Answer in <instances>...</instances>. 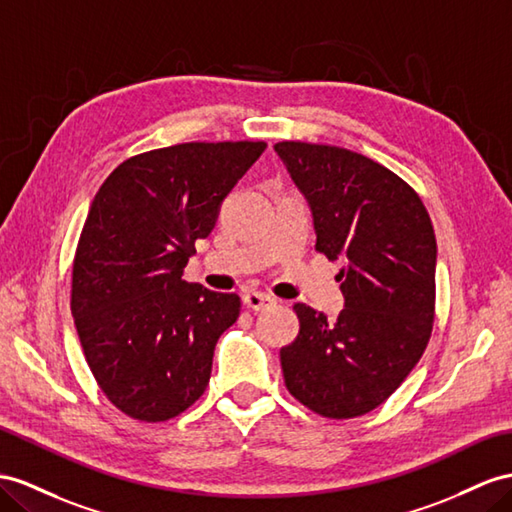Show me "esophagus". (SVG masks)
<instances>
[{
    "label": "esophagus",
    "instance_id": "34e87169",
    "mask_svg": "<svg viewBox=\"0 0 512 512\" xmlns=\"http://www.w3.org/2000/svg\"><path fill=\"white\" fill-rule=\"evenodd\" d=\"M242 300H244V305L248 309H253V311H261V309H266V307H270L274 303V298L264 294V292H246L242 296Z\"/></svg>",
    "mask_w": 512,
    "mask_h": 512
}]
</instances>
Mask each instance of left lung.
I'll return each mask as SVG.
<instances>
[{"label": "left lung", "mask_w": 512, "mask_h": 512, "mask_svg": "<svg viewBox=\"0 0 512 512\" xmlns=\"http://www.w3.org/2000/svg\"><path fill=\"white\" fill-rule=\"evenodd\" d=\"M311 209L316 248L344 259V309L335 320L294 305L298 337L281 348L285 385L324 417L370 413L424 355L435 320L437 240L417 192L355 151L279 142Z\"/></svg>", "instance_id": "1"}]
</instances>
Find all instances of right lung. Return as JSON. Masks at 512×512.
Segmentation results:
<instances>
[{
    "label": "right lung",
    "mask_w": 512,
    "mask_h": 512,
    "mask_svg": "<svg viewBox=\"0 0 512 512\" xmlns=\"http://www.w3.org/2000/svg\"><path fill=\"white\" fill-rule=\"evenodd\" d=\"M266 142H186L129 157L90 203L71 311L90 372L129 417L164 422L203 396L240 298L183 281Z\"/></svg>",
    "instance_id": "add662e5"
}]
</instances>
